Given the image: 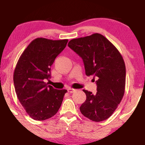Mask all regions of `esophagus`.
I'll use <instances>...</instances> for the list:
<instances>
[{
    "label": "esophagus",
    "mask_w": 145,
    "mask_h": 145,
    "mask_svg": "<svg viewBox=\"0 0 145 145\" xmlns=\"http://www.w3.org/2000/svg\"><path fill=\"white\" fill-rule=\"evenodd\" d=\"M67 90H68L69 93H74V92H75V91H76L75 89L71 88H69L67 89Z\"/></svg>",
    "instance_id": "1"
}]
</instances>
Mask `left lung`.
<instances>
[{"instance_id": "1", "label": "left lung", "mask_w": 145, "mask_h": 145, "mask_svg": "<svg viewBox=\"0 0 145 145\" xmlns=\"http://www.w3.org/2000/svg\"><path fill=\"white\" fill-rule=\"evenodd\" d=\"M68 46L82 58L86 75L97 78L95 94L83 90L86 100L80 106L81 114L95 122L107 119L125 92V66L121 53L100 33L72 39Z\"/></svg>"}]
</instances>
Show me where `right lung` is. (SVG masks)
Here are the masks:
<instances>
[{
	"label": "right lung",
	"mask_w": 145,
	"mask_h": 145,
	"mask_svg": "<svg viewBox=\"0 0 145 145\" xmlns=\"http://www.w3.org/2000/svg\"><path fill=\"white\" fill-rule=\"evenodd\" d=\"M68 40L38 38L20 56L13 81L17 98L31 118L44 121L57 114L67 90H57L45 83L50 78L51 66L65 48Z\"/></svg>",
	"instance_id": "obj_1"
}]
</instances>
